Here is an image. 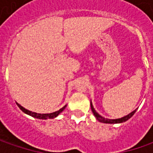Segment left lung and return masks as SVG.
<instances>
[{
    "label": "left lung",
    "instance_id": "obj_1",
    "mask_svg": "<svg viewBox=\"0 0 153 153\" xmlns=\"http://www.w3.org/2000/svg\"><path fill=\"white\" fill-rule=\"evenodd\" d=\"M90 105H91L92 111H93L94 115L95 116V117L97 118V120L100 121V122H101V123H120L126 122V121L128 120V119L132 117L133 115L135 113V111H136V110H134V111H132L131 113H129L128 115H127V116L122 117V118H118V119H107V118H105V117H101L100 115L98 114L97 112H96V111H95L94 108L93 107V105H92L91 102H90Z\"/></svg>",
    "mask_w": 153,
    "mask_h": 153
}]
</instances>
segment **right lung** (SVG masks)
Wrapping results in <instances>:
<instances>
[{"instance_id": "1", "label": "right lung", "mask_w": 153, "mask_h": 153, "mask_svg": "<svg viewBox=\"0 0 153 153\" xmlns=\"http://www.w3.org/2000/svg\"><path fill=\"white\" fill-rule=\"evenodd\" d=\"M17 105H18V106L20 108V110L22 111H24L25 113H26V114L30 115V116H31L33 117H36V118H39V119H48V118H54L56 117L59 114L60 112H62V111L64 110V109L65 108V106L66 105H65L64 107H62L61 109H59V111H54V112H53V113H47V114H40V113H36V112H32V111H29V110H27V109L24 108L23 106H21L19 104H18L17 103Z\"/></svg>"}]
</instances>
